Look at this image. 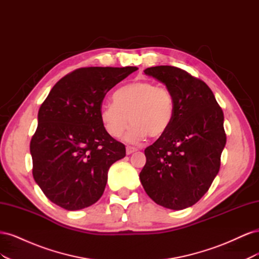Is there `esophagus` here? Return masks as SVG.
Segmentation results:
<instances>
[{
  "label": "esophagus",
  "instance_id": "obj_1",
  "mask_svg": "<svg viewBox=\"0 0 259 259\" xmlns=\"http://www.w3.org/2000/svg\"><path fill=\"white\" fill-rule=\"evenodd\" d=\"M138 150L137 148H134V147H131V146H127L126 147V154H132V153H134V152H136Z\"/></svg>",
  "mask_w": 259,
  "mask_h": 259
}]
</instances>
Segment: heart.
<instances>
[{
	"label": "heart",
	"mask_w": 259,
	"mask_h": 259,
	"mask_svg": "<svg viewBox=\"0 0 259 259\" xmlns=\"http://www.w3.org/2000/svg\"><path fill=\"white\" fill-rule=\"evenodd\" d=\"M114 103L100 109V119L107 133L117 138L133 123L126 140L139 143L149 135L163 136L175 117V99L171 92L150 81H135L117 90Z\"/></svg>",
	"instance_id": "obj_1"
}]
</instances>
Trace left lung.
<instances>
[{"mask_svg":"<svg viewBox=\"0 0 259 259\" xmlns=\"http://www.w3.org/2000/svg\"><path fill=\"white\" fill-rule=\"evenodd\" d=\"M145 73L173 94L175 117L165 134L145 149L140 182L156 204L184 209L207 192L218 174L226 145L224 112L208 86L183 69L156 66Z\"/></svg>","mask_w":259,"mask_h":259,"instance_id":"obj_1","label":"left lung"}]
</instances>
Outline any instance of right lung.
I'll use <instances>...</instances> for the list:
<instances>
[{"instance_id":"obj_1","label":"right lung","mask_w":259,"mask_h":259,"mask_svg":"<svg viewBox=\"0 0 259 259\" xmlns=\"http://www.w3.org/2000/svg\"><path fill=\"white\" fill-rule=\"evenodd\" d=\"M137 69H76L54 85L41 105L30 143L32 174L56 205L82 209L103 195L109 168L126 150L105 130L101 105L106 94Z\"/></svg>"}]
</instances>
